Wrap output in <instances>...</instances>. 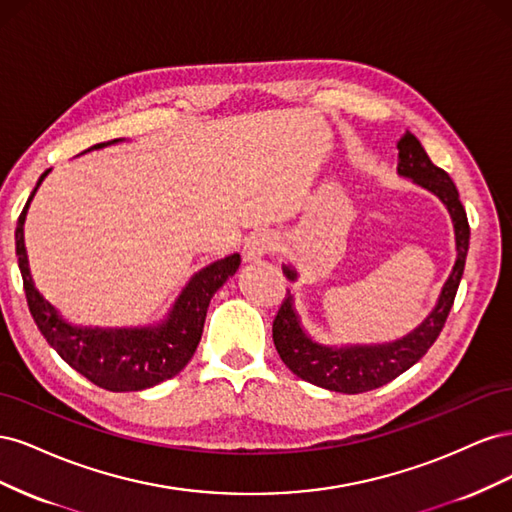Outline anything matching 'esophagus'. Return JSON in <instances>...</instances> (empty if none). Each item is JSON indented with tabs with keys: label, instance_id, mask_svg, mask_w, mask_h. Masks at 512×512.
<instances>
[{
	"label": "esophagus",
	"instance_id": "1",
	"mask_svg": "<svg viewBox=\"0 0 512 512\" xmlns=\"http://www.w3.org/2000/svg\"><path fill=\"white\" fill-rule=\"evenodd\" d=\"M277 237L273 235V232H254V235L245 241V250H243V256L245 260H258L262 256L267 254H273L277 250Z\"/></svg>",
	"mask_w": 512,
	"mask_h": 512
}]
</instances>
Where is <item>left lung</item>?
Segmentation results:
<instances>
[{"label":"left lung","mask_w":512,"mask_h":512,"mask_svg":"<svg viewBox=\"0 0 512 512\" xmlns=\"http://www.w3.org/2000/svg\"><path fill=\"white\" fill-rule=\"evenodd\" d=\"M397 149L399 175L410 177L418 185L431 190L446 205L448 213H451L455 224L457 260L453 273L448 275L442 288L436 309H433L421 327L414 329L404 339H397L393 344L350 348L320 346L303 333L299 318L292 309V297L288 294L273 320V342L277 354L282 356V361L292 374L335 393L356 395L374 391L378 386L404 374L418 359H423L425 352L433 346L440 331L444 329L448 312H451L455 303L463 267H466V256L470 247V224L453 179L448 177L446 170L429 160L427 151L412 132L404 134V138L397 143ZM284 273L288 280L297 277V273L290 267H284Z\"/></svg>","instance_id":"obj_1"}]
</instances>
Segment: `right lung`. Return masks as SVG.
I'll return each mask as SVG.
<instances>
[{
  "instance_id": "right-lung-1",
  "label": "right lung",
  "mask_w": 512,
  "mask_h": 512,
  "mask_svg": "<svg viewBox=\"0 0 512 512\" xmlns=\"http://www.w3.org/2000/svg\"><path fill=\"white\" fill-rule=\"evenodd\" d=\"M117 141H106L94 145L98 149ZM89 151V149H87ZM49 170H44L38 179L46 177ZM34 188L32 196L25 203L14 239H17V256L19 269L23 275V288L29 312L34 316L40 333L44 335L55 352L64 359L72 369L79 371L89 382H94L100 389L113 393L126 391H143L149 386H156L168 378L177 376L194 356L196 346L203 335L207 307L213 294L239 269L241 256L232 254L224 260L213 262L207 269L198 271L190 284L185 286L181 297L175 303L168 320L160 327L149 329H79L64 322L53 305L46 301L36 290L32 275L27 267V254L23 243V224L29 203L38 190Z\"/></svg>"
}]
</instances>
